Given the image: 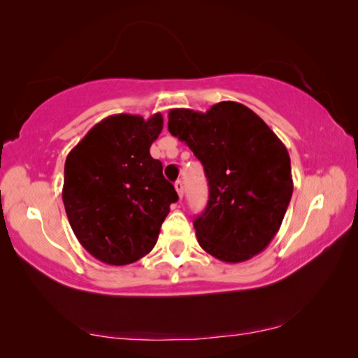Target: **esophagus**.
I'll use <instances>...</instances> for the list:
<instances>
[{
    "mask_svg": "<svg viewBox=\"0 0 358 358\" xmlns=\"http://www.w3.org/2000/svg\"><path fill=\"white\" fill-rule=\"evenodd\" d=\"M175 189H177L180 199H181V197H183V183H181V180L175 181Z\"/></svg>",
    "mask_w": 358,
    "mask_h": 358,
    "instance_id": "34e87169",
    "label": "esophagus"
}]
</instances>
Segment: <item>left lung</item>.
<instances>
[{
  "mask_svg": "<svg viewBox=\"0 0 358 358\" xmlns=\"http://www.w3.org/2000/svg\"><path fill=\"white\" fill-rule=\"evenodd\" d=\"M169 132L206 170L208 202L194 220L199 245L224 263H242L269 245L293 194L290 156L268 124L245 105L208 111L173 108Z\"/></svg>",
  "mask_w": 358,
  "mask_h": 358,
  "instance_id": "obj_1",
  "label": "left lung"
}]
</instances>
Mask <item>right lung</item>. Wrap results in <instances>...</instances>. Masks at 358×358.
I'll return each instance as SVG.
<instances>
[{
  "instance_id": "right-lung-1",
  "label": "right lung",
  "mask_w": 358,
  "mask_h": 358,
  "mask_svg": "<svg viewBox=\"0 0 358 358\" xmlns=\"http://www.w3.org/2000/svg\"><path fill=\"white\" fill-rule=\"evenodd\" d=\"M164 119L113 115L68 152L62 199L78 241L94 258L124 266L156 245L170 203L178 201L150 148Z\"/></svg>"
}]
</instances>
